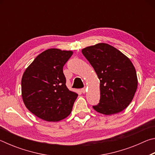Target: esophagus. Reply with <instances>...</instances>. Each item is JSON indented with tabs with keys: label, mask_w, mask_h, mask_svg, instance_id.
Returning a JSON list of instances; mask_svg holds the SVG:
<instances>
[{
	"label": "esophagus",
	"mask_w": 155,
	"mask_h": 155,
	"mask_svg": "<svg viewBox=\"0 0 155 155\" xmlns=\"http://www.w3.org/2000/svg\"><path fill=\"white\" fill-rule=\"evenodd\" d=\"M86 88L85 87H84V88H83V89H81V91H82V92L83 93V94H85V92H86Z\"/></svg>",
	"instance_id": "34e87169"
}]
</instances>
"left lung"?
Instances as JSON below:
<instances>
[{"instance_id":"8db88e82","label":"left lung","mask_w":155,"mask_h":155,"mask_svg":"<svg viewBox=\"0 0 155 155\" xmlns=\"http://www.w3.org/2000/svg\"><path fill=\"white\" fill-rule=\"evenodd\" d=\"M100 80V103L93 109L112 115L129 105L137 88L135 68L128 57L114 46L98 43L82 49Z\"/></svg>"}]
</instances>
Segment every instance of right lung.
I'll list each match as a JSON object with an SVG mask.
<instances>
[{"label":"right lung","mask_w":155,"mask_h":155,"mask_svg":"<svg viewBox=\"0 0 155 155\" xmlns=\"http://www.w3.org/2000/svg\"><path fill=\"white\" fill-rule=\"evenodd\" d=\"M72 51L46 50L26 68L22 77V98L26 107L39 118L58 122L70 114L78 94L68 90L63 67Z\"/></svg>","instance_id":"add662e5"}]
</instances>
